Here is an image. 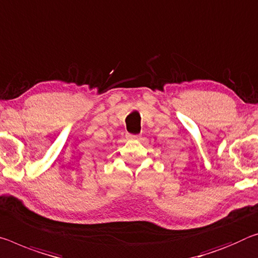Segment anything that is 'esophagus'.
<instances>
[{
	"label": "esophagus",
	"mask_w": 258,
	"mask_h": 258,
	"mask_svg": "<svg viewBox=\"0 0 258 258\" xmlns=\"http://www.w3.org/2000/svg\"><path fill=\"white\" fill-rule=\"evenodd\" d=\"M126 137H127L128 139H140V136H139V134H130V133H127V134H126Z\"/></svg>",
	"instance_id": "1"
}]
</instances>
